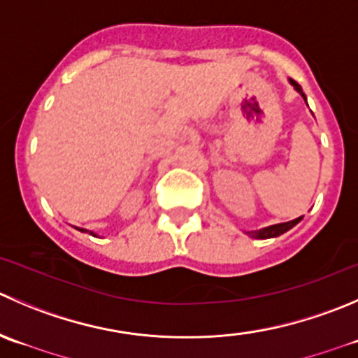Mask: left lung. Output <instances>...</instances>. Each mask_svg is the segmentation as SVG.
<instances>
[{
    "instance_id": "left-lung-1",
    "label": "left lung",
    "mask_w": 358,
    "mask_h": 358,
    "mask_svg": "<svg viewBox=\"0 0 358 358\" xmlns=\"http://www.w3.org/2000/svg\"><path fill=\"white\" fill-rule=\"evenodd\" d=\"M290 85L296 89L297 92H299L301 96H303V99L306 101V94L303 92V89H301L299 83L296 82V80L289 78ZM301 218H296V220H290V222H283V224H275V225H269V227H264V229H257V231H246V234L250 236V238H255V239H267V238H278V236H282L283 232L290 231V229L294 227L296 224H299Z\"/></svg>"
}]
</instances>
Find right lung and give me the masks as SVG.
<instances>
[{"instance_id": "add662e5", "label": "right lung", "mask_w": 358, "mask_h": 358, "mask_svg": "<svg viewBox=\"0 0 358 358\" xmlns=\"http://www.w3.org/2000/svg\"><path fill=\"white\" fill-rule=\"evenodd\" d=\"M76 229H78L80 232H89V234H92V236H98V234H96V232H92V231H87V229H80V227H76Z\"/></svg>"}]
</instances>
